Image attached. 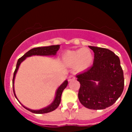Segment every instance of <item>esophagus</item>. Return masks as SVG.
<instances>
[{
  "instance_id": "esophagus-1",
  "label": "esophagus",
  "mask_w": 132,
  "mask_h": 132,
  "mask_svg": "<svg viewBox=\"0 0 132 132\" xmlns=\"http://www.w3.org/2000/svg\"><path fill=\"white\" fill-rule=\"evenodd\" d=\"M75 79V76L74 75H70L68 77V81H72V80H74Z\"/></svg>"
}]
</instances>
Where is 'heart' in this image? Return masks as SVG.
I'll use <instances>...</instances> for the list:
<instances>
[{
  "mask_svg": "<svg viewBox=\"0 0 132 132\" xmlns=\"http://www.w3.org/2000/svg\"><path fill=\"white\" fill-rule=\"evenodd\" d=\"M93 60V54L88 48L67 51L62 56V61L64 64L69 66H76V68L79 70H83L90 67Z\"/></svg>",
  "mask_w": 132,
  "mask_h": 132,
  "instance_id": "heart-1",
  "label": "heart"
}]
</instances>
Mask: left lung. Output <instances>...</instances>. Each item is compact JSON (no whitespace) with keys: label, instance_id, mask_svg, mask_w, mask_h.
<instances>
[{"label":"left lung","instance_id":"left-lung-1","mask_svg":"<svg viewBox=\"0 0 132 132\" xmlns=\"http://www.w3.org/2000/svg\"><path fill=\"white\" fill-rule=\"evenodd\" d=\"M88 47L95 54L93 64L76 75L80 84L78 99L88 109H106L115 103L123 90L124 78L120 60L108 49Z\"/></svg>","mask_w":132,"mask_h":132}]
</instances>
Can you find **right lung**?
<instances>
[{
  "mask_svg": "<svg viewBox=\"0 0 132 132\" xmlns=\"http://www.w3.org/2000/svg\"><path fill=\"white\" fill-rule=\"evenodd\" d=\"M60 48V45H50V46H45V47H35L33 49L30 50L28 51L27 52L25 53L21 57H20L19 59L17 61L16 63V68L14 72V75H13V93L15 95V97L17 99L16 97V95L15 93V90H14V80H15V75H16L17 70L19 69L21 63L23 62V60H25V58L27 57L32 56H55L56 54V52ZM68 85V80H66L62 85L58 87V88L56 90V97L54 98V101L49 106L45 107L44 109H39V110H33V109H29L27 108L25 106H23L24 108L27 109L28 111H31V112L34 113H37V114H42V113H47L51 112L52 111L55 110L58 106H59L60 103L61 101V96H62V93L63 90H64V88H66V86ZM18 100V99H17ZM19 101V100H18Z\"/></svg>",
  "mask_w": 132,
  "mask_h": 132,
  "instance_id": "obj_1",
  "label": "right lung"
}]
</instances>
